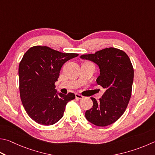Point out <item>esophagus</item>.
Returning <instances> with one entry per match:
<instances>
[{
	"mask_svg": "<svg viewBox=\"0 0 155 155\" xmlns=\"http://www.w3.org/2000/svg\"><path fill=\"white\" fill-rule=\"evenodd\" d=\"M75 97H76V98H77V99H78V100L83 99V98L84 97L83 96V95H81L78 94H75Z\"/></svg>",
	"mask_w": 155,
	"mask_h": 155,
	"instance_id": "obj_1",
	"label": "esophagus"
}]
</instances>
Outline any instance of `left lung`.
<instances>
[{"label": "left lung", "instance_id": "left-lung-1", "mask_svg": "<svg viewBox=\"0 0 155 155\" xmlns=\"http://www.w3.org/2000/svg\"><path fill=\"white\" fill-rule=\"evenodd\" d=\"M80 58L99 66L97 83L106 89L99 101L91 97L93 107L86 111V119L96 126L111 125L124 113L130 100L134 73L130 59L123 51L114 47Z\"/></svg>", "mask_w": 155, "mask_h": 155}]
</instances>
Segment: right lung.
I'll list each match as a JSON object with an SVG mask.
<instances>
[{
  "label": "right lung",
  "instance_id": "obj_1",
  "mask_svg": "<svg viewBox=\"0 0 155 155\" xmlns=\"http://www.w3.org/2000/svg\"><path fill=\"white\" fill-rule=\"evenodd\" d=\"M46 46H35L25 53L19 65V93L25 110L33 120L51 125L62 118L66 106L75 95L57 92L58 81L64 64L77 57Z\"/></svg>",
  "mask_w": 155,
  "mask_h": 155
}]
</instances>
